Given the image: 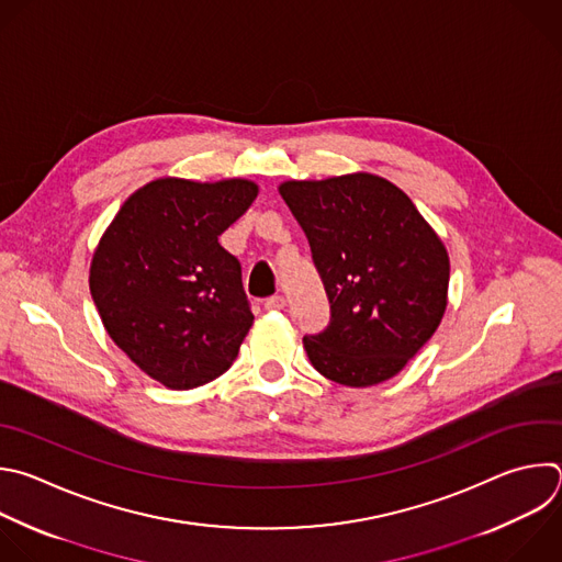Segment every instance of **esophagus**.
Returning a JSON list of instances; mask_svg holds the SVG:
<instances>
[{"label":"esophagus","mask_w":562,"mask_h":562,"mask_svg":"<svg viewBox=\"0 0 562 562\" xmlns=\"http://www.w3.org/2000/svg\"><path fill=\"white\" fill-rule=\"evenodd\" d=\"M284 306H286L284 295H271V297L265 300V308H269V311H280V308H284Z\"/></svg>","instance_id":"obj_1"}]
</instances>
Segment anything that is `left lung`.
Masks as SVG:
<instances>
[{
	"label": "left lung",
	"instance_id": "obj_1",
	"mask_svg": "<svg viewBox=\"0 0 562 562\" xmlns=\"http://www.w3.org/2000/svg\"><path fill=\"white\" fill-rule=\"evenodd\" d=\"M280 194L306 234L330 304L326 328L302 339L311 363L350 389L395 378L443 317L446 247L380 176L289 180Z\"/></svg>",
	"mask_w": 562,
	"mask_h": 562
}]
</instances>
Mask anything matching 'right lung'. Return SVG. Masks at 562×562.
I'll return each instance as SVG.
<instances>
[{"label":"right lung","instance_id":"right-lung-1","mask_svg":"<svg viewBox=\"0 0 562 562\" xmlns=\"http://www.w3.org/2000/svg\"><path fill=\"white\" fill-rule=\"evenodd\" d=\"M256 196L243 178L154 180L123 203L94 251L90 293L105 330L171 391L221 378L254 324L240 262L218 236Z\"/></svg>","mask_w":562,"mask_h":562}]
</instances>
